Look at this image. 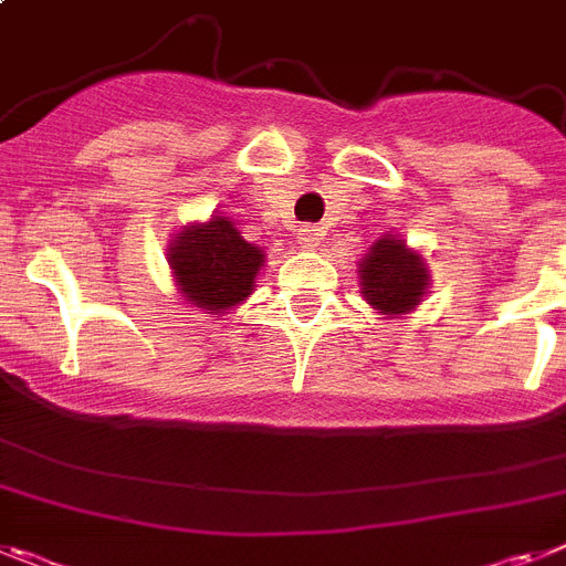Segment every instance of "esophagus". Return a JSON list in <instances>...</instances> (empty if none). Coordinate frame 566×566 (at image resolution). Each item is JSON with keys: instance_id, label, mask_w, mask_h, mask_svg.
Listing matches in <instances>:
<instances>
[{"instance_id": "1", "label": "esophagus", "mask_w": 566, "mask_h": 566, "mask_svg": "<svg viewBox=\"0 0 566 566\" xmlns=\"http://www.w3.org/2000/svg\"><path fill=\"white\" fill-rule=\"evenodd\" d=\"M321 229H315V226H303L301 231H297V243H301V249L312 251L321 245Z\"/></svg>"}]
</instances>
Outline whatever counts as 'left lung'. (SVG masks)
<instances>
[{
	"mask_svg": "<svg viewBox=\"0 0 566 566\" xmlns=\"http://www.w3.org/2000/svg\"><path fill=\"white\" fill-rule=\"evenodd\" d=\"M360 297L378 315L403 317L421 306L429 292V265L418 249L398 234H384L357 263Z\"/></svg>",
	"mask_w": 566,
	"mask_h": 566,
	"instance_id": "obj_1",
	"label": "left lung"
}]
</instances>
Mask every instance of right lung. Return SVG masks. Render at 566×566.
<instances>
[{
	"label": "right lung",
	"instance_id": "right-lung-1",
	"mask_svg": "<svg viewBox=\"0 0 566 566\" xmlns=\"http://www.w3.org/2000/svg\"><path fill=\"white\" fill-rule=\"evenodd\" d=\"M263 263L265 251L243 240L223 214L186 223L168 243V265L177 292L202 315H229V308L249 301Z\"/></svg>",
	"mask_w": 566,
	"mask_h": 566
}]
</instances>
